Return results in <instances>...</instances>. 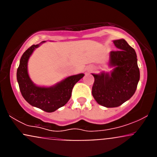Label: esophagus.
Segmentation results:
<instances>
[{
    "label": "esophagus",
    "instance_id": "esophagus-1",
    "mask_svg": "<svg viewBox=\"0 0 157 157\" xmlns=\"http://www.w3.org/2000/svg\"><path fill=\"white\" fill-rule=\"evenodd\" d=\"M89 70H91V68H90V69Z\"/></svg>",
    "mask_w": 157,
    "mask_h": 157
}]
</instances>
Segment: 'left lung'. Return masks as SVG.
<instances>
[{
  "mask_svg": "<svg viewBox=\"0 0 157 157\" xmlns=\"http://www.w3.org/2000/svg\"><path fill=\"white\" fill-rule=\"evenodd\" d=\"M117 51L110 52V72L92 74L94 82L92 95L97 102L106 108L121 105L136 91L140 69L135 50L124 39L113 40Z\"/></svg>",
  "mask_w": 157,
  "mask_h": 157,
  "instance_id": "1",
  "label": "left lung"
}]
</instances>
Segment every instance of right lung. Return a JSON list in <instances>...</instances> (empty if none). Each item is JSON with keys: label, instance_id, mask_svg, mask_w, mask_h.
<instances>
[{"label": "right lung", "instance_id": "1", "mask_svg": "<svg viewBox=\"0 0 157 157\" xmlns=\"http://www.w3.org/2000/svg\"><path fill=\"white\" fill-rule=\"evenodd\" d=\"M46 41L32 45L23 54L17 70V80L23 98L34 107L54 112L67 103L71 98V91L75 84L84 77V74L71 75L57 82L52 86H38L32 82L28 73V62L35 48Z\"/></svg>", "mask_w": 157, "mask_h": 157}]
</instances>
